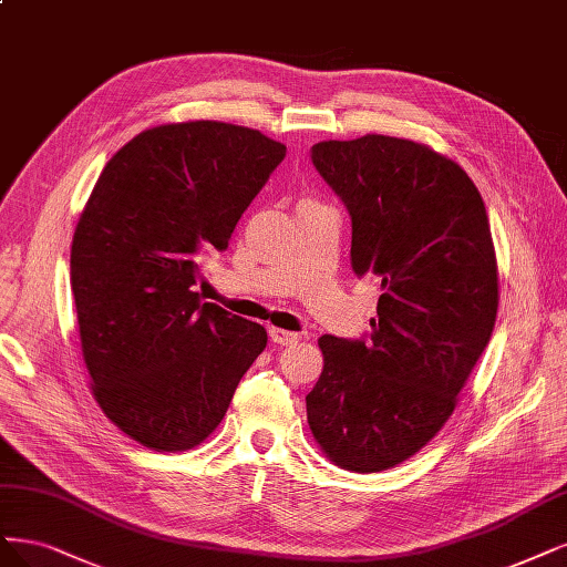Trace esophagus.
Instances as JSON below:
<instances>
[{"mask_svg":"<svg viewBox=\"0 0 567 567\" xmlns=\"http://www.w3.org/2000/svg\"><path fill=\"white\" fill-rule=\"evenodd\" d=\"M269 338H271V342H275V344L288 347V344H296V342L300 340V333H290V330L271 326V328H269Z\"/></svg>","mask_w":567,"mask_h":567,"instance_id":"34e87169","label":"esophagus"}]
</instances>
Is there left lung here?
I'll list each match as a JSON object with an SVG mask.
<instances>
[{
  "label": "left lung",
  "instance_id": "1",
  "mask_svg": "<svg viewBox=\"0 0 567 567\" xmlns=\"http://www.w3.org/2000/svg\"><path fill=\"white\" fill-rule=\"evenodd\" d=\"M311 164L351 218V269L382 296L365 340L321 336L307 422L330 462L384 472L432 441L491 342L497 260L481 194L453 159L368 133L323 141Z\"/></svg>",
  "mask_w": 567,
  "mask_h": 567
}]
</instances>
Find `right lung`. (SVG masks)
<instances>
[{"label":"right lung","mask_w":567,"mask_h":567,"mask_svg":"<svg viewBox=\"0 0 567 567\" xmlns=\"http://www.w3.org/2000/svg\"><path fill=\"white\" fill-rule=\"evenodd\" d=\"M286 157L223 122L154 126L103 168L70 256L82 354L103 413L157 453L189 451L225 417L267 330L202 302L197 256L225 250Z\"/></svg>","instance_id":"1"}]
</instances>
